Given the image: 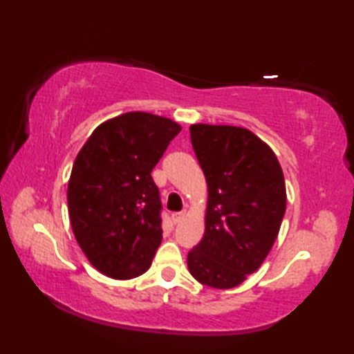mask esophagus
I'll list each match as a JSON object with an SVG mask.
<instances>
[{
    "label": "esophagus",
    "instance_id": "1",
    "mask_svg": "<svg viewBox=\"0 0 354 354\" xmlns=\"http://www.w3.org/2000/svg\"><path fill=\"white\" fill-rule=\"evenodd\" d=\"M184 218V212H173L171 214V221L173 223H179V221H181Z\"/></svg>",
    "mask_w": 354,
    "mask_h": 354
}]
</instances>
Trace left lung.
<instances>
[{
	"instance_id": "left-lung-1",
	"label": "left lung",
	"mask_w": 354,
	"mask_h": 354,
	"mask_svg": "<svg viewBox=\"0 0 354 354\" xmlns=\"http://www.w3.org/2000/svg\"><path fill=\"white\" fill-rule=\"evenodd\" d=\"M190 139L206 176L207 211L187 267L201 284L231 289L261 267L277 241L286 212L283 170L248 129L192 124Z\"/></svg>"
}]
</instances>
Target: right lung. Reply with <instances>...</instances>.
Wrapping results in <instances>:
<instances>
[{"instance_id":"add662e5","label":"right lung","mask_w":354,"mask_h":354,"mask_svg":"<svg viewBox=\"0 0 354 354\" xmlns=\"http://www.w3.org/2000/svg\"><path fill=\"white\" fill-rule=\"evenodd\" d=\"M181 127L128 112L93 131L68 181L71 227L84 254L106 277L145 273L162 241V203L151 171Z\"/></svg>"}]
</instances>
